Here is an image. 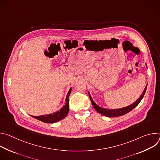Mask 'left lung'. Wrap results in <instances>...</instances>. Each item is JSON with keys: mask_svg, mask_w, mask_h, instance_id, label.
<instances>
[{"mask_svg": "<svg viewBox=\"0 0 160 160\" xmlns=\"http://www.w3.org/2000/svg\"><path fill=\"white\" fill-rule=\"evenodd\" d=\"M147 85L146 86L142 94H141V96H140V98L139 99H137L136 101H135L133 104L125 107V108H120V109H106V108H101L100 106H99L98 105H97L96 104V102L93 101V99L91 98V96L90 94V93L88 92V96L90 98V99L91 101V102H92V104L94 107V108L97 111V112H98L99 113L101 114L103 116L107 117H120V116H123L125 114L128 113V112H130V111H132L133 108H135L137 106H138L139 102L141 101V100L142 99L146 91V88H147Z\"/></svg>", "mask_w": 160, "mask_h": 160, "instance_id": "left-lung-1", "label": "left lung"}]
</instances>
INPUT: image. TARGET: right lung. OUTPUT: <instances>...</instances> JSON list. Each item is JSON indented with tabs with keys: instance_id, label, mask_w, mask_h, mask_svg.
<instances>
[{
	"instance_id": "right-lung-1",
	"label": "right lung",
	"mask_w": 160,
	"mask_h": 160,
	"mask_svg": "<svg viewBox=\"0 0 160 160\" xmlns=\"http://www.w3.org/2000/svg\"><path fill=\"white\" fill-rule=\"evenodd\" d=\"M72 92V88L69 90L68 92V94L66 98V103L65 105L58 111L49 114V115H41V116H32V117L44 123H52L58 122L63 118H64L68 112H69V96Z\"/></svg>"
}]
</instances>
